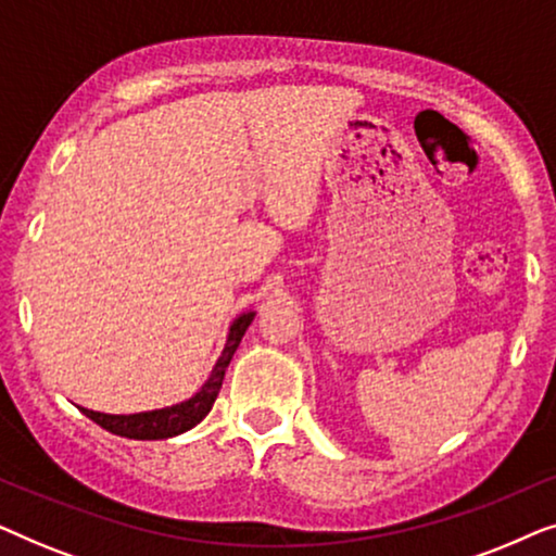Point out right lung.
Listing matches in <instances>:
<instances>
[{"instance_id":"add662e5","label":"right lung","mask_w":556,"mask_h":556,"mask_svg":"<svg viewBox=\"0 0 556 556\" xmlns=\"http://www.w3.org/2000/svg\"><path fill=\"white\" fill-rule=\"evenodd\" d=\"M250 321H253V314H242L238 321L230 326V337H227L223 356H219L210 379L204 382L202 390L197 392L192 400L181 402V405L154 409V413H139V415H103V413H93V409L80 407L83 415L90 417L96 425H101L103 430L113 432V435L134 438V440H162V438L179 435V432L194 428V425L210 413L212 405H215L219 387H223L227 364H230L235 349H238L242 333L248 331Z\"/></svg>"}]
</instances>
